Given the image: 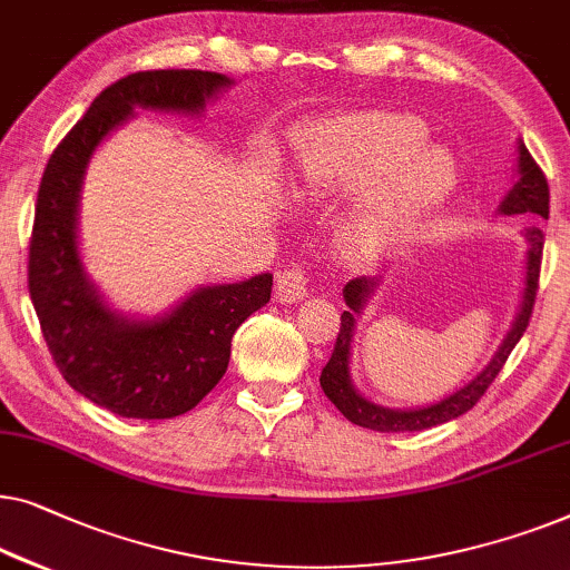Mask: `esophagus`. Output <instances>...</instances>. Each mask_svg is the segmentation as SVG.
<instances>
[{
  "label": "esophagus",
  "instance_id": "34e87169",
  "mask_svg": "<svg viewBox=\"0 0 570 570\" xmlns=\"http://www.w3.org/2000/svg\"><path fill=\"white\" fill-rule=\"evenodd\" d=\"M309 292V276L307 271L299 266L284 268L282 274L276 276V299L282 304H294L302 302Z\"/></svg>",
  "mask_w": 570,
  "mask_h": 570
}]
</instances>
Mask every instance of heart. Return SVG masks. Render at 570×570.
<instances>
[{"label": "heart", "mask_w": 570, "mask_h": 570, "mask_svg": "<svg viewBox=\"0 0 570 570\" xmlns=\"http://www.w3.org/2000/svg\"><path fill=\"white\" fill-rule=\"evenodd\" d=\"M429 128L407 114H362L312 128L302 151L304 180L317 194L374 196L348 224L346 243L376 255L411 239L456 186V163L429 144Z\"/></svg>", "instance_id": "obj_1"}]
</instances>
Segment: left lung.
Here are the masks:
<instances>
[{
	"mask_svg": "<svg viewBox=\"0 0 570 570\" xmlns=\"http://www.w3.org/2000/svg\"><path fill=\"white\" fill-rule=\"evenodd\" d=\"M517 183L514 188L503 196L499 212L503 216H517L527 214L529 219H548L550 214V190L548 180L537 163L529 155L524 141H517ZM522 237L527 243V261H524V288H522V302H519V312L511 323V331L507 338L495 351V356L488 362L483 372L472 376L468 384H462L460 390H454L452 395H446L436 403L419 405V407H387L380 403H372V400L364 397L362 392L356 390L354 376H351V351H354V335H356V323L358 317L364 315V307L372 299L376 286H380V276H362L354 278L343 286V302H346V312L341 315V333L335 338V348L331 362L325 364L323 374H320V384H323V392L327 400L338 407V411L346 415L351 423L356 426L382 431V434H403V431H423L442 426L446 421L460 419L462 413H468L472 405L478 403L480 397L485 395V390L491 387L495 374L501 372L503 364L514 346L522 338L529 317H532L534 296H537V282H540V261H542V245L544 235L540 227H524Z\"/></svg>",
	"mask_w": 570,
	"mask_h": 570,
	"instance_id": "8db88e82",
	"label": "left lung"
}]
</instances>
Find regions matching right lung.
<instances>
[{
    "instance_id": "add662e5",
    "label": "right lung",
    "mask_w": 570,
    "mask_h": 570,
    "mask_svg": "<svg viewBox=\"0 0 570 570\" xmlns=\"http://www.w3.org/2000/svg\"><path fill=\"white\" fill-rule=\"evenodd\" d=\"M232 85L202 69L128 75L92 100L46 165L30 239V299L63 380L121 419H175L202 403L227 372L232 335L268 304L274 276L198 286L155 317L118 312L79 250L87 167L136 108L202 116Z\"/></svg>"
}]
</instances>
